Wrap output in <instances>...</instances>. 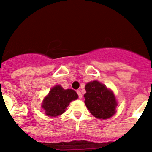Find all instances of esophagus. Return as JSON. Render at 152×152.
I'll return each mask as SVG.
<instances>
[{
	"instance_id": "34e87169",
	"label": "esophagus",
	"mask_w": 152,
	"mask_h": 152,
	"mask_svg": "<svg viewBox=\"0 0 152 152\" xmlns=\"http://www.w3.org/2000/svg\"><path fill=\"white\" fill-rule=\"evenodd\" d=\"M77 94H78V97L80 98V99H81L82 98V94H81V93H80V91H77Z\"/></svg>"
}]
</instances>
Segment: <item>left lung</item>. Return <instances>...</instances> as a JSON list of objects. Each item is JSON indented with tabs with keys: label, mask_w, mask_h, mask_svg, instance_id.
<instances>
[{
	"label": "left lung",
	"mask_w": 152,
	"mask_h": 152,
	"mask_svg": "<svg viewBox=\"0 0 152 152\" xmlns=\"http://www.w3.org/2000/svg\"><path fill=\"white\" fill-rule=\"evenodd\" d=\"M85 105L97 119H107L116 113L117 102L113 91L97 80L88 83L85 86Z\"/></svg>",
	"instance_id": "8db88e82"
}]
</instances>
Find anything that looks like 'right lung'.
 I'll list each match as a JSON object with an SVG mask.
<instances>
[{"label": "right lung", "mask_w": 152, "mask_h": 152, "mask_svg": "<svg viewBox=\"0 0 152 152\" xmlns=\"http://www.w3.org/2000/svg\"><path fill=\"white\" fill-rule=\"evenodd\" d=\"M77 97V93L74 90H64L61 85H56L44 98L41 107L47 116H58L64 113L70 102Z\"/></svg>", "instance_id": "obj_1"}]
</instances>
